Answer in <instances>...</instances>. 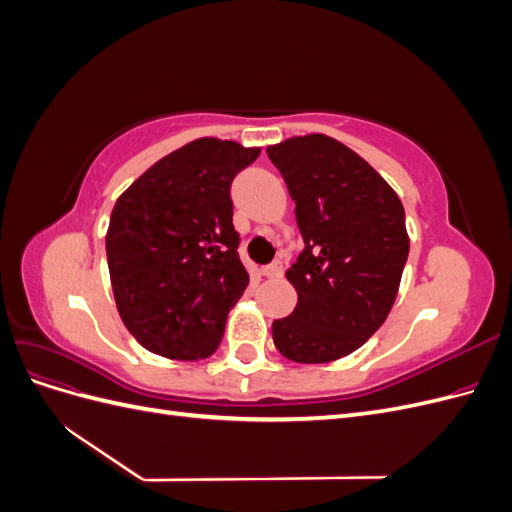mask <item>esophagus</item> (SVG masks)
Listing matches in <instances>:
<instances>
[{"label":"esophagus","instance_id":"1","mask_svg":"<svg viewBox=\"0 0 512 512\" xmlns=\"http://www.w3.org/2000/svg\"><path fill=\"white\" fill-rule=\"evenodd\" d=\"M260 273L265 275V277H282V273H284V265L280 260L277 262H271V265H267V267H262L260 269Z\"/></svg>","mask_w":512,"mask_h":512}]
</instances>
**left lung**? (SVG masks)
Returning <instances> with one entry per match:
<instances>
[{
	"label": "left lung",
	"mask_w": 512,
	"mask_h": 512,
	"mask_svg": "<svg viewBox=\"0 0 512 512\" xmlns=\"http://www.w3.org/2000/svg\"><path fill=\"white\" fill-rule=\"evenodd\" d=\"M267 156L305 241L286 271L299 301L273 320V342L294 363H331L361 348L391 312L410 252L404 205L359 153L327 134L286 138Z\"/></svg>",
	"instance_id": "1"
}]
</instances>
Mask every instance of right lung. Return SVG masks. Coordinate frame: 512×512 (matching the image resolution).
Returning a JSON list of instances; mask_svg holds the SVG:
<instances>
[{"label":"right lung","mask_w":512,"mask_h":512,"mask_svg":"<svg viewBox=\"0 0 512 512\" xmlns=\"http://www.w3.org/2000/svg\"><path fill=\"white\" fill-rule=\"evenodd\" d=\"M258 156L260 147L196 138L117 198L106 230L111 286L123 324L149 352L200 361L218 350L250 284L230 183Z\"/></svg>","instance_id":"add662e5"}]
</instances>
